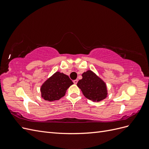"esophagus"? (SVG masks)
I'll list each match as a JSON object with an SVG mask.
<instances>
[{
  "instance_id": "esophagus-1",
  "label": "esophagus",
  "mask_w": 149,
  "mask_h": 149,
  "mask_svg": "<svg viewBox=\"0 0 149 149\" xmlns=\"http://www.w3.org/2000/svg\"><path fill=\"white\" fill-rule=\"evenodd\" d=\"M73 83H74V84H77V83H78V79L74 80V81H73Z\"/></svg>"
}]
</instances>
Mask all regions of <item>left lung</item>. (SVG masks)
<instances>
[{
    "label": "left lung",
    "mask_w": 149,
    "mask_h": 149,
    "mask_svg": "<svg viewBox=\"0 0 149 149\" xmlns=\"http://www.w3.org/2000/svg\"><path fill=\"white\" fill-rule=\"evenodd\" d=\"M82 77L77 86L86 97L93 102H100L107 97L108 93L106 83L100 76L88 70L82 74Z\"/></svg>",
    "instance_id": "left-lung-1"
}]
</instances>
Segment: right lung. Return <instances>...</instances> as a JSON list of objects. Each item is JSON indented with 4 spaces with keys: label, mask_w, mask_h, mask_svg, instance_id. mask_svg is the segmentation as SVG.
I'll return each instance as SVG.
<instances>
[{
    "label": "right lung",
    "mask_w": 149,
    "mask_h": 149,
    "mask_svg": "<svg viewBox=\"0 0 149 149\" xmlns=\"http://www.w3.org/2000/svg\"><path fill=\"white\" fill-rule=\"evenodd\" d=\"M73 83L68 76L56 71L42 84L41 97L49 102L59 100L65 95L66 90Z\"/></svg>",
    "instance_id": "obj_1"
}]
</instances>
